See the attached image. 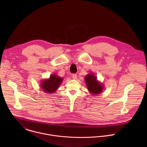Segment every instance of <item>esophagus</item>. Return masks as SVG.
<instances>
[{
    "instance_id": "1",
    "label": "esophagus",
    "mask_w": 147,
    "mask_h": 147,
    "mask_svg": "<svg viewBox=\"0 0 147 147\" xmlns=\"http://www.w3.org/2000/svg\"><path fill=\"white\" fill-rule=\"evenodd\" d=\"M72 78H73L74 79H76V78H77V75H76V74H73V75H72Z\"/></svg>"
}]
</instances>
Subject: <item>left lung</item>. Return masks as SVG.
Here are the masks:
<instances>
[{"label":"left lung","instance_id":"8db88e82","mask_svg":"<svg viewBox=\"0 0 147 147\" xmlns=\"http://www.w3.org/2000/svg\"><path fill=\"white\" fill-rule=\"evenodd\" d=\"M84 81L89 93L92 95L101 93L104 89V85L97 80V77L93 73L87 74L84 78Z\"/></svg>","mask_w":147,"mask_h":147}]
</instances>
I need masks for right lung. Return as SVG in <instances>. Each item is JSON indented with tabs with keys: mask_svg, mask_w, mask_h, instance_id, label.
Wrapping results in <instances>:
<instances>
[{
	"mask_svg": "<svg viewBox=\"0 0 147 147\" xmlns=\"http://www.w3.org/2000/svg\"><path fill=\"white\" fill-rule=\"evenodd\" d=\"M63 80V78L59 77L57 75L52 74L49 79L42 80L40 87L45 93L52 94L59 88Z\"/></svg>",
	"mask_w": 147,
	"mask_h": 147,
	"instance_id": "1",
	"label": "right lung"
}]
</instances>
